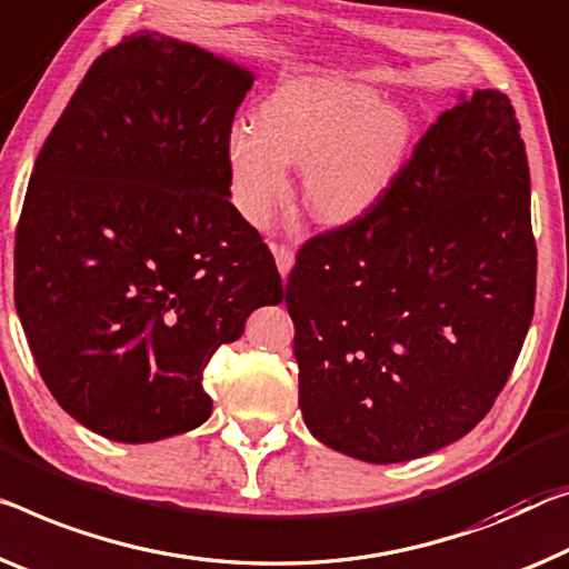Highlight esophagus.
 Listing matches in <instances>:
<instances>
[{
  "label": "esophagus",
  "instance_id": "34e87169",
  "mask_svg": "<svg viewBox=\"0 0 569 569\" xmlns=\"http://www.w3.org/2000/svg\"><path fill=\"white\" fill-rule=\"evenodd\" d=\"M272 254L277 259L279 274H282V277L290 274V269L295 264V251L290 247H284V243H272Z\"/></svg>",
  "mask_w": 569,
  "mask_h": 569
}]
</instances>
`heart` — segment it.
Segmentation results:
<instances>
[{
    "mask_svg": "<svg viewBox=\"0 0 569 569\" xmlns=\"http://www.w3.org/2000/svg\"><path fill=\"white\" fill-rule=\"evenodd\" d=\"M412 139L407 113L369 86L333 76L277 83L251 121L226 142L231 198L249 223L264 226L290 193V164L305 168V203L328 223L369 213L387 196Z\"/></svg>",
    "mask_w": 569,
    "mask_h": 569,
    "instance_id": "1",
    "label": "heart"
}]
</instances>
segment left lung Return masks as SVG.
<instances>
[{"label":"left lung","mask_w":569,"mask_h":569,"mask_svg":"<svg viewBox=\"0 0 569 569\" xmlns=\"http://www.w3.org/2000/svg\"><path fill=\"white\" fill-rule=\"evenodd\" d=\"M509 96L437 117L379 203L297 251L300 409L322 445L405 462L491 412L537 295L529 162Z\"/></svg>","instance_id":"8db88e82"}]
</instances>
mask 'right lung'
Segmentation results:
<instances>
[{"mask_svg":"<svg viewBox=\"0 0 569 569\" xmlns=\"http://www.w3.org/2000/svg\"><path fill=\"white\" fill-rule=\"evenodd\" d=\"M247 68L160 32L93 60L34 160L14 236V305L68 415L117 442L211 417L203 369L282 277L231 203Z\"/></svg>","mask_w":569,"mask_h":569,"instance_id":"1","label":"right lung"}]
</instances>
